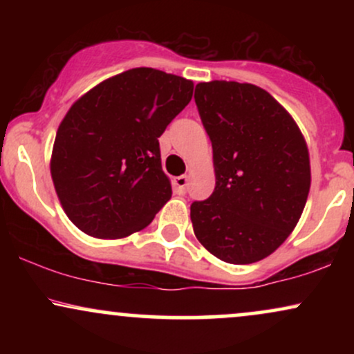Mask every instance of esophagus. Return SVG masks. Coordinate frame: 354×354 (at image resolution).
I'll return each mask as SVG.
<instances>
[{
  "mask_svg": "<svg viewBox=\"0 0 354 354\" xmlns=\"http://www.w3.org/2000/svg\"><path fill=\"white\" fill-rule=\"evenodd\" d=\"M189 176L188 174H181V176L174 178V188H176L178 194H185L186 193V186H188Z\"/></svg>",
  "mask_w": 354,
  "mask_h": 354,
  "instance_id": "1",
  "label": "esophagus"
}]
</instances>
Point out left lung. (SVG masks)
Segmentation results:
<instances>
[{
	"mask_svg": "<svg viewBox=\"0 0 354 354\" xmlns=\"http://www.w3.org/2000/svg\"><path fill=\"white\" fill-rule=\"evenodd\" d=\"M213 146V194L191 205L198 241L231 265L274 253L301 218L310 151L293 116L251 83L214 80L194 91Z\"/></svg>",
	"mask_w": 354,
	"mask_h": 354,
	"instance_id": "1",
	"label": "left lung"
}]
</instances>
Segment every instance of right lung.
Wrapping results in <instances>:
<instances>
[{
  "instance_id": "1",
  "label": "right lung",
  "mask_w": 354,
  "mask_h": 354,
  "mask_svg": "<svg viewBox=\"0 0 354 354\" xmlns=\"http://www.w3.org/2000/svg\"><path fill=\"white\" fill-rule=\"evenodd\" d=\"M193 88L181 76L133 68L71 104L58 126L50 171L76 228L120 239L153 221L171 198L158 138L189 103Z\"/></svg>"
}]
</instances>
